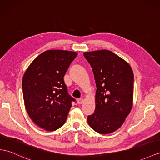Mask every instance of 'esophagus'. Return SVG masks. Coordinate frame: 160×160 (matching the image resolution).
Here are the masks:
<instances>
[{"label":"esophagus","mask_w":160,"mask_h":160,"mask_svg":"<svg viewBox=\"0 0 160 160\" xmlns=\"http://www.w3.org/2000/svg\"><path fill=\"white\" fill-rule=\"evenodd\" d=\"M77 102L78 105H81L82 103H83V99H78L77 100Z\"/></svg>","instance_id":"obj_1"}]
</instances>
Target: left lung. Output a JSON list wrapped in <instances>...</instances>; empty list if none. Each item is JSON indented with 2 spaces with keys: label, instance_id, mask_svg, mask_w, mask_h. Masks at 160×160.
Returning a JSON list of instances; mask_svg holds the SVG:
<instances>
[{
  "label": "left lung",
  "instance_id": "1",
  "mask_svg": "<svg viewBox=\"0 0 160 160\" xmlns=\"http://www.w3.org/2000/svg\"><path fill=\"white\" fill-rule=\"evenodd\" d=\"M97 85L95 111L88 116L91 128L112 133L123 124L132 107L134 74L130 65L108 50L85 52Z\"/></svg>",
  "mask_w": 160,
  "mask_h": 160
}]
</instances>
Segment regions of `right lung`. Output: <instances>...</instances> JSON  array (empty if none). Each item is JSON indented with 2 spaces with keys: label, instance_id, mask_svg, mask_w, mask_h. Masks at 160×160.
<instances>
[{
  "label": "right lung",
  "instance_id": "add662e5",
  "mask_svg": "<svg viewBox=\"0 0 160 160\" xmlns=\"http://www.w3.org/2000/svg\"><path fill=\"white\" fill-rule=\"evenodd\" d=\"M77 53L48 50L32 61L22 80L28 115L36 125L54 131L66 120L74 98L69 95L63 77Z\"/></svg>",
  "mask_w": 160,
  "mask_h": 160
}]
</instances>
